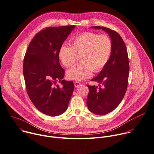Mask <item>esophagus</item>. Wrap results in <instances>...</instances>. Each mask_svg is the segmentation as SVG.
<instances>
[{
	"label": "esophagus",
	"instance_id": "obj_1",
	"mask_svg": "<svg viewBox=\"0 0 154 154\" xmlns=\"http://www.w3.org/2000/svg\"><path fill=\"white\" fill-rule=\"evenodd\" d=\"M74 86H75V88H77V87H79V86L81 85V83L79 82H74Z\"/></svg>",
	"mask_w": 154,
	"mask_h": 154
}]
</instances>
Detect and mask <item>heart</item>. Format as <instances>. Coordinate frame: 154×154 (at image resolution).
<instances>
[{"mask_svg": "<svg viewBox=\"0 0 154 154\" xmlns=\"http://www.w3.org/2000/svg\"><path fill=\"white\" fill-rule=\"evenodd\" d=\"M111 51L112 42L107 35L86 32L74 37L71 46H61L59 57L65 67L69 68L79 56L80 62L68 69L66 76L71 80H82L91 77L92 71L97 72L103 69Z\"/></svg>", "mask_w": 154, "mask_h": 154, "instance_id": "heart-1", "label": "heart"}]
</instances>
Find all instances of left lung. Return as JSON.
<instances>
[{
  "label": "left lung",
  "instance_id": "left-lung-1",
  "mask_svg": "<svg viewBox=\"0 0 154 154\" xmlns=\"http://www.w3.org/2000/svg\"><path fill=\"white\" fill-rule=\"evenodd\" d=\"M109 34L112 42L109 59L98 75L91 81L97 82L99 88L87 85L89 94L86 105L97 115H106L114 111L122 101L128 84L129 63L126 45L116 31L104 26H92Z\"/></svg>",
  "mask_w": 154,
  "mask_h": 154
}]
</instances>
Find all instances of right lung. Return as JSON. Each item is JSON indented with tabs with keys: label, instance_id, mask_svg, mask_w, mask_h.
<instances>
[{
	"label": "right lung",
	"instance_id": "obj_1",
	"mask_svg": "<svg viewBox=\"0 0 154 154\" xmlns=\"http://www.w3.org/2000/svg\"><path fill=\"white\" fill-rule=\"evenodd\" d=\"M75 25L47 27L31 41L23 60L27 94L35 107L51 117L64 113L74 89L72 81L62 80L65 71L59 63V51ZM61 82L59 87L56 83Z\"/></svg>",
	"mask_w": 154,
	"mask_h": 154
}]
</instances>
